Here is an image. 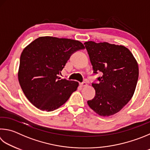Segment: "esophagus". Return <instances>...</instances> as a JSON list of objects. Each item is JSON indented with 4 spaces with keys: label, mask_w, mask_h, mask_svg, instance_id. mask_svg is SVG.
Instances as JSON below:
<instances>
[{
    "label": "esophagus",
    "mask_w": 150,
    "mask_h": 150,
    "mask_svg": "<svg viewBox=\"0 0 150 150\" xmlns=\"http://www.w3.org/2000/svg\"><path fill=\"white\" fill-rule=\"evenodd\" d=\"M80 85L81 86H86V85H87V83H86V82H83V83H80Z\"/></svg>",
    "instance_id": "34e87169"
}]
</instances>
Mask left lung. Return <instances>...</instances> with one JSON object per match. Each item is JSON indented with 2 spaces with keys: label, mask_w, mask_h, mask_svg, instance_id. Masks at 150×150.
<instances>
[{
  "label": "left lung",
  "mask_w": 150,
  "mask_h": 150,
  "mask_svg": "<svg viewBox=\"0 0 150 150\" xmlns=\"http://www.w3.org/2000/svg\"><path fill=\"white\" fill-rule=\"evenodd\" d=\"M94 74L102 73L98 83L92 85L96 91L88 100L89 107L101 116L119 112L134 94L138 82V66L132 54L124 46L108 42L84 43Z\"/></svg>",
  "instance_id": "1"
}]
</instances>
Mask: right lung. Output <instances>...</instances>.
<instances>
[{
    "mask_svg": "<svg viewBox=\"0 0 150 150\" xmlns=\"http://www.w3.org/2000/svg\"><path fill=\"white\" fill-rule=\"evenodd\" d=\"M70 39L40 37L23 49L18 71L19 83L27 98L42 111H52L64 104L79 83L58 77L70 56L84 49Z\"/></svg>",
    "mask_w": 150,
    "mask_h": 150,
    "instance_id": "1",
    "label": "right lung"
}]
</instances>
